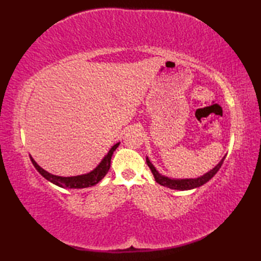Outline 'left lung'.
<instances>
[{
    "instance_id": "8db88e82",
    "label": "left lung",
    "mask_w": 261,
    "mask_h": 261,
    "mask_svg": "<svg viewBox=\"0 0 261 261\" xmlns=\"http://www.w3.org/2000/svg\"><path fill=\"white\" fill-rule=\"evenodd\" d=\"M225 157L222 158V160L215 166V167L210 170L208 173H206L205 175L198 177V178H186V179H175V178H168V177L160 175L158 171L156 170V168L153 167V165L150 163V160L148 159V157L146 158V162L147 165L149 166V168H150L151 173L153 174L154 179L158 182V184L166 186V187H169L171 190H179V191H187V190H193V188H196L204 185L205 182H207L212 177L218 173L219 169L221 168V166H222L223 162H224Z\"/></svg>"
}]
</instances>
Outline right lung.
Here are the masks:
<instances>
[{"instance_id":"obj_1","label":"right lung","mask_w":261,"mask_h":261,"mask_svg":"<svg viewBox=\"0 0 261 261\" xmlns=\"http://www.w3.org/2000/svg\"><path fill=\"white\" fill-rule=\"evenodd\" d=\"M120 142L116 143L112 148L110 149V151L108 152L107 156H105L102 162L99 163L97 167L92 170L91 173L84 174V175H80V176H71V177H62V176H56L53 175L50 173H48L45 169H42L40 166H39L35 160H33L32 157H30L31 162L35 166L36 169L45 178L49 181H51L53 184L57 185L59 187L63 188H85V187H91L94 186L99 180L103 179V177L108 174V171L110 169L111 166V158H112V154L115 151V149L119 147Z\"/></svg>"}]
</instances>
